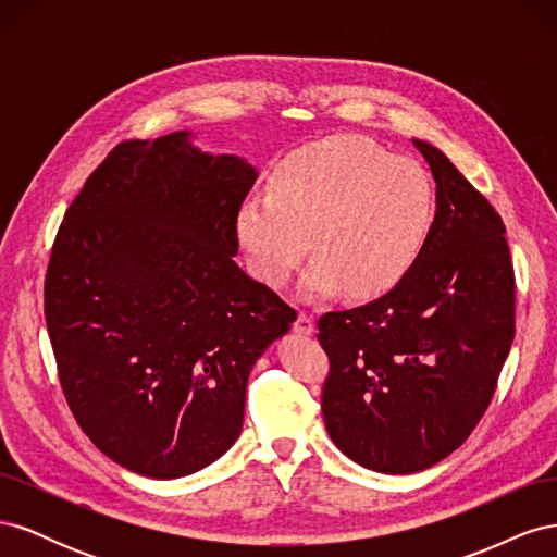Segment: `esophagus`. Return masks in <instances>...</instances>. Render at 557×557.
Here are the masks:
<instances>
[{
	"instance_id": "obj_1",
	"label": "esophagus",
	"mask_w": 557,
	"mask_h": 557,
	"mask_svg": "<svg viewBox=\"0 0 557 557\" xmlns=\"http://www.w3.org/2000/svg\"><path fill=\"white\" fill-rule=\"evenodd\" d=\"M293 332L299 336H311L313 334V320L307 313H299L293 323Z\"/></svg>"
}]
</instances>
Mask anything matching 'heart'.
<instances>
[{
	"mask_svg": "<svg viewBox=\"0 0 557 557\" xmlns=\"http://www.w3.org/2000/svg\"><path fill=\"white\" fill-rule=\"evenodd\" d=\"M436 185L423 164L360 137H327L285 156L272 190L234 218L250 272L283 288L313 252L299 295L379 297L423 258L436 225Z\"/></svg>",
	"mask_w": 557,
	"mask_h": 557,
	"instance_id": "heart-1",
	"label": "heart"
}]
</instances>
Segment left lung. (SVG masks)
Masks as SVG:
<instances>
[{"instance_id": "1", "label": "left lung", "mask_w": 557, "mask_h": 557, "mask_svg": "<svg viewBox=\"0 0 557 557\" xmlns=\"http://www.w3.org/2000/svg\"><path fill=\"white\" fill-rule=\"evenodd\" d=\"M436 183L423 258L391 293L318 320L330 358L323 418L352 462L423 471L476 428L516 334V281L504 223L430 141L413 139Z\"/></svg>"}]
</instances>
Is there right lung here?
Instances as JSON below:
<instances>
[{"label": "right lung", "instance_id": "obj_1", "mask_svg": "<svg viewBox=\"0 0 557 557\" xmlns=\"http://www.w3.org/2000/svg\"><path fill=\"white\" fill-rule=\"evenodd\" d=\"M258 170L183 129L115 146L64 213L44 309L70 409L107 458L181 479L237 442L252 364L295 311L234 262Z\"/></svg>", "mask_w": 557, "mask_h": 557}]
</instances>
